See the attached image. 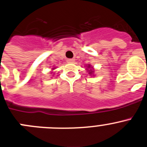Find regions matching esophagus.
<instances>
[{
    "label": "esophagus",
    "mask_w": 147,
    "mask_h": 147,
    "mask_svg": "<svg viewBox=\"0 0 147 147\" xmlns=\"http://www.w3.org/2000/svg\"><path fill=\"white\" fill-rule=\"evenodd\" d=\"M67 62H69V63H73V62H75V59H67Z\"/></svg>",
    "instance_id": "34e87169"
}]
</instances>
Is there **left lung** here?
<instances>
[{"mask_svg": "<svg viewBox=\"0 0 147 147\" xmlns=\"http://www.w3.org/2000/svg\"><path fill=\"white\" fill-rule=\"evenodd\" d=\"M88 68H90V65H88ZM93 72H94V71L92 70V69H90V70H89V74H90V75H91V74H92Z\"/></svg>", "mask_w": 147, "mask_h": 147, "instance_id": "8db88e82", "label": "left lung"}]
</instances>
